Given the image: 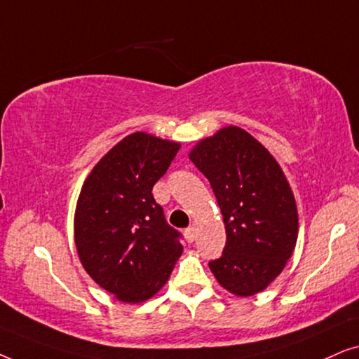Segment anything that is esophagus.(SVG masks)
<instances>
[{"instance_id": "obj_1", "label": "esophagus", "mask_w": 359, "mask_h": 359, "mask_svg": "<svg viewBox=\"0 0 359 359\" xmlns=\"http://www.w3.org/2000/svg\"><path fill=\"white\" fill-rule=\"evenodd\" d=\"M184 238H186V242L188 243H191V242H194V238H196V227H188L184 230Z\"/></svg>"}]
</instances>
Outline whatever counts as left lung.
Returning a JSON list of instances; mask_svg holds the SVG:
<instances>
[{"label":"left lung","instance_id":"1","mask_svg":"<svg viewBox=\"0 0 359 359\" xmlns=\"http://www.w3.org/2000/svg\"><path fill=\"white\" fill-rule=\"evenodd\" d=\"M189 158L212 186L227 233L222 257L209 263L210 271L238 297L264 291L297 242V205L283 168L237 126L201 139Z\"/></svg>","mask_w":359,"mask_h":359}]
</instances>
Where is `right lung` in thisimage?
<instances>
[{
    "instance_id": "add662e5",
    "label": "right lung",
    "mask_w": 359,
    "mask_h": 359,
    "mask_svg": "<svg viewBox=\"0 0 359 359\" xmlns=\"http://www.w3.org/2000/svg\"><path fill=\"white\" fill-rule=\"evenodd\" d=\"M180 142L134 132L93 166L76 201L75 245L93 281L121 302L140 304L168 281L183 253L151 188Z\"/></svg>"
}]
</instances>
